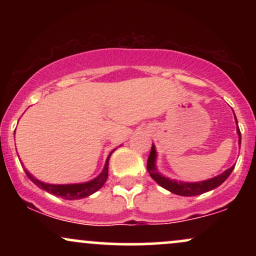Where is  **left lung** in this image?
<instances>
[{
	"label": "left lung",
	"instance_id": "1",
	"mask_svg": "<svg viewBox=\"0 0 256 256\" xmlns=\"http://www.w3.org/2000/svg\"><path fill=\"white\" fill-rule=\"evenodd\" d=\"M234 119H236V116H234ZM236 122H237V119H236ZM237 134H238V143L240 146V131L238 128V124H237ZM156 158H158V152H156V149H155V146L152 144L150 154H149V158H148V162H146V168H148V172L149 174H150V177L154 179L160 186H162L164 189L168 190V192H171L172 194H176V195H180V196H196V195H201V194L216 189V188H218L219 185L224 183L234 168V166H231L230 168L226 170V171L222 172V174L216 176V177L207 179V180L192 182V183H190V182L176 180V179H171L161 174V173L158 171Z\"/></svg>",
	"mask_w": 256,
	"mask_h": 256
}]
</instances>
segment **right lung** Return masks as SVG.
I'll list each match as a JSON object with an SVG mask.
<instances>
[{"label":"right lung","instance_id":"add662e5","mask_svg":"<svg viewBox=\"0 0 256 256\" xmlns=\"http://www.w3.org/2000/svg\"><path fill=\"white\" fill-rule=\"evenodd\" d=\"M114 150H116V149H114ZM114 150H112V152ZM112 152L108 155L107 160H106L104 167V170H102V172L100 173L96 178L91 179L89 182H85V183H76V184L44 183V182L40 180V179L34 177V174H31L28 170L26 168L24 170L28 179L34 182L38 188L43 189L44 192L52 194V195L55 196H60V198H64V200H80L92 195L94 192H96L98 190H100L102 186H104V184L106 183V180H107L108 178V162H110V158Z\"/></svg>","mask_w":256,"mask_h":256}]
</instances>
